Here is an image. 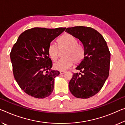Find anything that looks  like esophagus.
Instances as JSON below:
<instances>
[{"label":"esophagus","mask_w":125,"mask_h":125,"mask_svg":"<svg viewBox=\"0 0 125 125\" xmlns=\"http://www.w3.org/2000/svg\"><path fill=\"white\" fill-rule=\"evenodd\" d=\"M65 73H66V71H60V74H63Z\"/></svg>","instance_id":"1"}]
</instances>
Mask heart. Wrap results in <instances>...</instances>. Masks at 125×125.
<instances>
[{
	"instance_id": "b5f03b06",
	"label": "heart",
	"mask_w": 125,
	"mask_h": 125,
	"mask_svg": "<svg viewBox=\"0 0 125 125\" xmlns=\"http://www.w3.org/2000/svg\"><path fill=\"white\" fill-rule=\"evenodd\" d=\"M58 46L53 43L49 44L48 54L52 61L58 58L59 49H66L63 54L64 58L61 59L54 64V68L58 71H64L72 67L73 64H79L84 57V48L77 43V39L74 35L66 33L57 40Z\"/></svg>"
}]
</instances>
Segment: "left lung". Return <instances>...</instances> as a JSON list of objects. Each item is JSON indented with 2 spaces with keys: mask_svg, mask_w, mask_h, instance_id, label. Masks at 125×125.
<instances>
[{
  "mask_svg": "<svg viewBox=\"0 0 125 125\" xmlns=\"http://www.w3.org/2000/svg\"><path fill=\"white\" fill-rule=\"evenodd\" d=\"M78 38L84 48V58L69 82L71 94L77 98H88L97 94L109 75L111 54L102 35L94 28L77 26L66 30Z\"/></svg>",
  "mask_w": 125,
  "mask_h": 125,
  "instance_id": "obj_1",
  "label": "left lung"
}]
</instances>
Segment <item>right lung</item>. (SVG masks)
<instances>
[{"label":"right lung","instance_id":"obj_1","mask_svg":"<svg viewBox=\"0 0 125 125\" xmlns=\"http://www.w3.org/2000/svg\"><path fill=\"white\" fill-rule=\"evenodd\" d=\"M66 28H33L19 35L10 53L14 77L21 88L29 96L44 98L54 88L58 71L51 70L52 62L48 54L51 42Z\"/></svg>","mask_w":125,"mask_h":125}]
</instances>
